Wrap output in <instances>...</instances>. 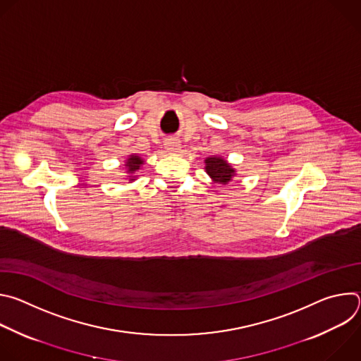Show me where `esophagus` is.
<instances>
[{
	"mask_svg": "<svg viewBox=\"0 0 361 361\" xmlns=\"http://www.w3.org/2000/svg\"><path fill=\"white\" fill-rule=\"evenodd\" d=\"M166 148L169 149V151H171V152H177V151H180V141H177V140H174V138H169V140H166Z\"/></svg>",
	"mask_w": 361,
	"mask_h": 361,
	"instance_id": "obj_1",
	"label": "esophagus"
}]
</instances>
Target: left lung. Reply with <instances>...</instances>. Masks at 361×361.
Returning <instances> with one entry per match:
<instances>
[{"mask_svg": "<svg viewBox=\"0 0 361 361\" xmlns=\"http://www.w3.org/2000/svg\"><path fill=\"white\" fill-rule=\"evenodd\" d=\"M205 171L216 181V183H228L231 177L234 176V170L230 167V164L217 157H210L205 160Z\"/></svg>", "mask_w": 361, "mask_h": 361, "instance_id": "1", "label": "left lung"}]
</instances>
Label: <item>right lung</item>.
<instances>
[{
  "mask_svg": "<svg viewBox=\"0 0 361 361\" xmlns=\"http://www.w3.org/2000/svg\"><path fill=\"white\" fill-rule=\"evenodd\" d=\"M142 164V160L138 157V156H131L128 160H127V167H128V171L133 173V171H137L140 170V166ZM130 180H134V178H130Z\"/></svg>",
  "mask_w": 361,
  "mask_h": 361,
  "instance_id": "right-lung-1",
  "label": "right lung"
}]
</instances>
